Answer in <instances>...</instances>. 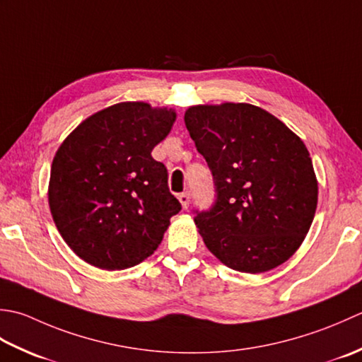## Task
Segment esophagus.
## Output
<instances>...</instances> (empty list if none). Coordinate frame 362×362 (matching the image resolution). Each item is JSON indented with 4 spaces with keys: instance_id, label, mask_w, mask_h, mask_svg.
I'll list each match as a JSON object with an SVG mask.
<instances>
[{
    "instance_id": "34e87169",
    "label": "esophagus",
    "mask_w": 362,
    "mask_h": 362,
    "mask_svg": "<svg viewBox=\"0 0 362 362\" xmlns=\"http://www.w3.org/2000/svg\"><path fill=\"white\" fill-rule=\"evenodd\" d=\"M178 200L182 206V209H187L189 203H190V194H189V192H182V194L178 195Z\"/></svg>"
}]
</instances>
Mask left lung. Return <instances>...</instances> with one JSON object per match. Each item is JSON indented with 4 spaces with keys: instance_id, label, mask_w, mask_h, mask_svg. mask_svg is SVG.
Wrapping results in <instances>:
<instances>
[{
    "instance_id": "left-lung-1",
    "label": "left lung",
    "mask_w": 362,
    "mask_h": 362,
    "mask_svg": "<svg viewBox=\"0 0 362 362\" xmlns=\"http://www.w3.org/2000/svg\"><path fill=\"white\" fill-rule=\"evenodd\" d=\"M184 122L216 187L212 208L194 211L209 252L245 274L286 262L311 228L319 194L303 140L247 103L192 106Z\"/></svg>"
}]
</instances>
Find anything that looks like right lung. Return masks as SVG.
Listing matches in <instances>:
<instances>
[{
	"label": "right lung",
	"instance_id": "right-lung-1",
	"mask_svg": "<svg viewBox=\"0 0 362 362\" xmlns=\"http://www.w3.org/2000/svg\"><path fill=\"white\" fill-rule=\"evenodd\" d=\"M173 109L127 101L86 119L59 146L49 175L51 216L67 245L103 270L134 267L154 253L181 211L151 151Z\"/></svg>",
	"mask_w": 362,
	"mask_h": 362
}]
</instances>
